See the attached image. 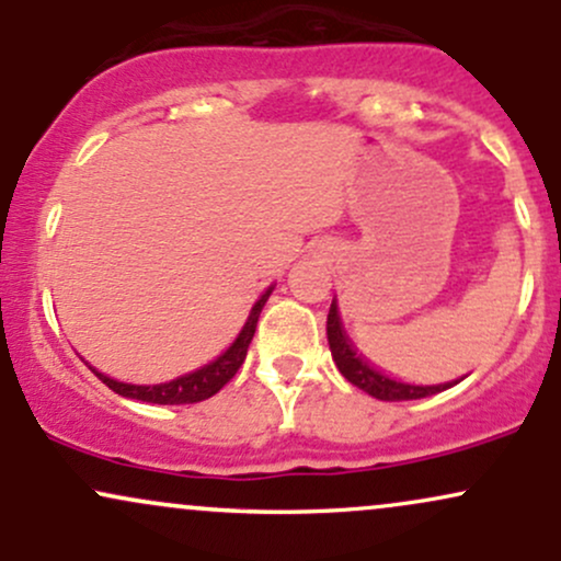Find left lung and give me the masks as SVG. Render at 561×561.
Segmentation results:
<instances>
[{"instance_id":"left-lung-1","label":"left lung","mask_w":561,"mask_h":561,"mask_svg":"<svg viewBox=\"0 0 561 561\" xmlns=\"http://www.w3.org/2000/svg\"><path fill=\"white\" fill-rule=\"evenodd\" d=\"M327 340H330V351L334 364H337L340 375H343L347 382L356 385L358 390L369 392V396L379 398V401H416V398H427L435 396V392L454 388L456 382L461 379H454V382H443V385H409L401 382V379H392L382 371L375 369L362 353H356L351 340L343 330V321H340V311H337V302L332 300L330 313H327Z\"/></svg>"}]
</instances>
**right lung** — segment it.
Segmentation results:
<instances>
[{
	"label": "right lung",
	"instance_id": "1",
	"mask_svg": "<svg viewBox=\"0 0 561 561\" xmlns=\"http://www.w3.org/2000/svg\"><path fill=\"white\" fill-rule=\"evenodd\" d=\"M272 289H274V285L268 287L259 300H255L253 311H250V317H248V321H244L242 332L237 334L234 343H231L227 351L216 358V362L199 366V369L190 371V375H182V377L171 379V382H160V385H128V382H118V379L102 375V371H96L94 366H89V369H92L94 375L100 377L113 392H118V396H124V398H134V401L160 403V405L205 401V398L216 396V392L221 390L224 385H227L229 379L237 375V369L244 364L248 345H250V340H253L255 327H259V317H261L263 306H266L268 295H272Z\"/></svg>",
	"mask_w": 561,
	"mask_h": 561
}]
</instances>
